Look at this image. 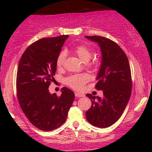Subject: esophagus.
<instances>
[{
  "instance_id": "1",
  "label": "esophagus",
  "mask_w": 152,
  "mask_h": 152,
  "mask_svg": "<svg viewBox=\"0 0 152 152\" xmlns=\"http://www.w3.org/2000/svg\"><path fill=\"white\" fill-rule=\"evenodd\" d=\"M75 97H81L85 96V95L82 94V93H75Z\"/></svg>"
}]
</instances>
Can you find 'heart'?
I'll return each mask as SVG.
<instances>
[{
    "mask_svg": "<svg viewBox=\"0 0 152 152\" xmlns=\"http://www.w3.org/2000/svg\"><path fill=\"white\" fill-rule=\"evenodd\" d=\"M74 53L76 54L77 56L80 58L81 61L86 63L91 59L92 53L90 48L86 45H77L74 48ZM66 53L65 51H61L57 56V60H56V65L57 68H61L63 66L64 61H65ZM89 77L86 74H78L71 75L66 79V82L68 86L71 88L75 89V90H82L84 88V84L88 82Z\"/></svg>",
    "mask_w": 152,
    "mask_h": 152,
    "instance_id": "obj_1",
    "label": "heart"
}]
</instances>
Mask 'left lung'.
I'll use <instances>...</instances> for the list:
<instances>
[{
    "label": "left lung",
    "mask_w": 152,
    "mask_h": 152,
    "mask_svg": "<svg viewBox=\"0 0 152 152\" xmlns=\"http://www.w3.org/2000/svg\"><path fill=\"white\" fill-rule=\"evenodd\" d=\"M100 48L102 60L95 88L103 91V97L91 94V107L86 112L87 121L99 128L111 126L120 118L132 93V82L128 58L114 41L100 36H86Z\"/></svg>",
    "instance_id": "obj_1"
}]
</instances>
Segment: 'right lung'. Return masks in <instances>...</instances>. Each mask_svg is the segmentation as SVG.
Segmentation results:
<instances>
[{"label": "right lung", "instance_id": "obj_1", "mask_svg": "<svg viewBox=\"0 0 152 152\" xmlns=\"http://www.w3.org/2000/svg\"><path fill=\"white\" fill-rule=\"evenodd\" d=\"M68 35L41 39L21 56L16 75V91L27 118L39 129L49 132L65 122L75 93L64 87L61 95L50 94L49 86L57 70L56 60Z\"/></svg>", "mask_w": 152, "mask_h": 152}]
</instances>
